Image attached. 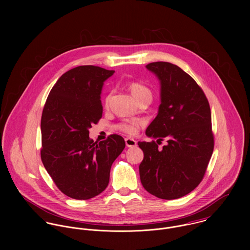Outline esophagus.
Listing matches in <instances>:
<instances>
[{
	"instance_id": "obj_1",
	"label": "esophagus",
	"mask_w": 250,
	"mask_h": 250,
	"mask_svg": "<svg viewBox=\"0 0 250 250\" xmlns=\"http://www.w3.org/2000/svg\"><path fill=\"white\" fill-rule=\"evenodd\" d=\"M125 143H126L127 147H135L137 145V142L133 139H130V138L125 139Z\"/></svg>"
}]
</instances>
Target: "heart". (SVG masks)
I'll return each mask as SVG.
<instances>
[{"label": "heart", "mask_w": 250, "mask_h": 250, "mask_svg": "<svg viewBox=\"0 0 250 250\" xmlns=\"http://www.w3.org/2000/svg\"><path fill=\"white\" fill-rule=\"evenodd\" d=\"M129 89H130V92L132 93L133 97L136 100H138L139 98L143 97L144 95L151 94L148 87H146L145 85H143L140 83H137V82L131 83L129 84ZM108 100H109V95L107 96V100H106L107 103L108 102ZM117 129H119L120 131L127 133L129 135H135L138 132V125H137V123H134V122H124V123L118 124Z\"/></svg>", "instance_id": "b5f03b06"}]
</instances>
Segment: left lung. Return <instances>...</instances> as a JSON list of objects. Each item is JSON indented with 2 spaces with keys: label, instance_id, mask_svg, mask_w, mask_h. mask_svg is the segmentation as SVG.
Wrapping results in <instances>:
<instances>
[{
  "label": "left lung",
  "instance_id": "left-lung-1",
  "mask_svg": "<svg viewBox=\"0 0 250 250\" xmlns=\"http://www.w3.org/2000/svg\"><path fill=\"white\" fill-rule=\"evenodd\" d=\"M161 85L158 114L146 129L156 142L138 143L143 151V188L166 200L185 196L201 182L214 150L209 102L196 82L179 66L157 62L145 66ZM166 138L167 146L157 144Z\"/></svg>",
  "mask_w": 250,
  "mask_h": 250
}]
</instances>
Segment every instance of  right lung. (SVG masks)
Segmentation results:
<instances>
[{"label": "right lung", "instance_id": "obj_1", "mask_svg": "<svg viewBox=\"0 0 250 250\" xmlns=\"http://www.w3.org/2000/svg\"><path fill=\"white\" fill-rule=\"evenodd\" d=\"M113 70L82 65L65 72L51 89L41 116V160L65 195L92 198L108 185L112 163L125 148L121 136L97 143L89 129L102 117L101 92Z\"/></svg>", "mask_w": 250, "mask_h": 250}]
</instances>
